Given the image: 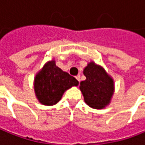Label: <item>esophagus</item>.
<instances>
[{
	"instance_id": "obj_1",
	"label": "esophagus",
	"mask_w": 145,
	"mask_h": 145,
	"mask_svg": "<svg viewBox=\"0 0 145 145\" xmlns=\"http://www.w3.org/2000/svg\"><path fill=\"white\" fill-rule=\"evenodd\" d=\"M76 79L78 80V82H80V75H78V76H76Z\"/></svg>"
}]
</instances>
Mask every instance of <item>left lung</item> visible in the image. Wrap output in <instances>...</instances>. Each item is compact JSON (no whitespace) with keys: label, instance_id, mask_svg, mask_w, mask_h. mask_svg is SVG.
I'll use <instances>...</instances> for the list:
<instances>
[{"label":"left lung","instance_id":"left-lung-1","mask_svg":"<svg viewBox=\"0 0 145 145\" xmlns=\"http://www.w3.org/2000/svg\"><path fill=\"white\" fill-rule=\"evenodd\" d=\"M87 79L80 82L84 101L89 106L102 109L107 106L114 92V82L102 67L90 63L83 71Z\"/></svg>","mask_w":145,"mask_h":145}]
</instances>
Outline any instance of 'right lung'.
Listing matches in <instances>:
<instances>
[{"label":"right lung","instance_id":"right-lung-1","mask_svg":"<svg viewBox=\"0 0 145 145\" xmlns=\"http://www.w3.org/2000/svg\"><path fill=\"white\" fill-rule=\"evenodd\" d=\"M78 85V80L57 67L54 61L46 63L35 79L37 98L46 106L56 104L67 89Z\"/></svg>","mask_w":145,"mask_h":145}]
</instances>
